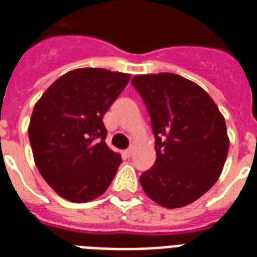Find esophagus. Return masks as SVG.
<instances>
[{"label":"esophagus","mask_w":257,"mask_h":257,"mask_svg":"<svg viewBox=\"0 0 257 257\" xmlns=\"http://www.w3.org/2000/svg\"><path fill=\"white\" fill-rule=\"evenodd\" d=\"M122 155H124V157H131L133 155V148H129V149H125L124 152H122Z\"/></svg>","instance_id":"1"}]
</instances>
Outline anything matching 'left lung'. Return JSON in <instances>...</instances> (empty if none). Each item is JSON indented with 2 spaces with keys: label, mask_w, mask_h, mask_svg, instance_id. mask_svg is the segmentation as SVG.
I'll return each mask as SVG.
<instances>
[{
  "label": "left lung",
  "mask_w": 257,
  "mask_h": 257,
  "mask_svg": "<svg viewBox=\"0 0 257 257\" xmlns=\"http://www.w3.org/2000/svg\"><path fill=\"white\" fill-rule=\"evenodd\" d=\"M131 82L147 106L156 144V161L140 176L141 187L161 207H185L223 171L225 120L203 88L179 74H143Z\"/></svg>",
  "instance_id": "1"
}]
</instances>
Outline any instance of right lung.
Returning a JSON list of instances; mask_svg holds the SVG:
<instances>
[{"label": "right lung", "instance_id": "1", "mask_svg": "<svg viewBox=\"0 0 257 257\" xmlns=\"http://www.w3.org/2000/svg\"><path fill=\"white\" fill-rule=\"evenodd\" d=\"M129 78L131 74L98 68L70 70L34 106L28 129L34 161L64 199L86 203L112 183L122 160L105 143L102 117Z\"/></svg>", "mask_w": 257, "mask_h": 257}]
</instances>
